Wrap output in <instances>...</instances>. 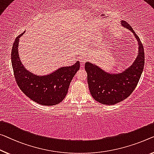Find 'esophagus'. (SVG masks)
<instances>
[{"label":"esophagus","instance_id":"esophagus-1","mask_svg":"<svg viewBox=\"0 0 154 154\" xmlns=\"http://www.w3.org/2000/svg\"><path fill=\"white\" fill-rule=\"evenodd\" d=\"M79 60L82 64H83L88 60V57H87L86 55H81V56L79 57Z\"/></svg>","mask_w":154,"mask_h":154}]
</instances>
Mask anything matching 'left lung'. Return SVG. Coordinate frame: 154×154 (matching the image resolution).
<instances>
[{"instance_id":"obj_1","label":"left lung","mask_w":154,"mask_h":154,"mask_svg":"<svg viewBox=\"0 0 154 154\" xmlns=\"http://www.w3.org/2000/svg\"><path fill=\"white\" fill-rule=\"evenodd\" d=\"M122 26L134 33L138 43V53L131 66L120 73H109L90 62L85 63L89 91L101 104L113 105L120 102L134 92L141 77L144 65V52L139 36L129 24L121 20Z\"/></svg>"}]
</instances>
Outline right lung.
Masks as SVG:
<instances>
[{"label":"right lung","mask_w":154,"mask_h":154,"mask_svg":"<svg viewBox=\"0 0 154 154\" xmlns=\"http://www.w3.org/2000/svg\"><path fill=\"white\" fill-rule=\"evenodd\" d=\"M17 36L11 49V59L16 82L23 93L32 100L43 106H53L60 103L68 93L72 78L80 67L77 61L71 66L61 67L47 75H37L27 70L20 61Z\"/></svg>","instance_id":"right-lung-1"}]
</instances>
